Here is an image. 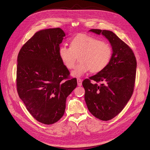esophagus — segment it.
I'll list each match as a JSON object with an SVG mask.
<instances>
[{
  "label": "esophagus",
  "instance_id": "obj_1",
  "mask_svg": "<svg viewBox=\"0 0 150 150\" xmlns=\"http://www.w3.org/2000/svg\"><path fill=\"white\" fill-rule=\"evenodd\" d=\"M77 83H78V86H81L82 85V80H81V79H80V78H77Z\"/></svg>",
  "mask_w": 150,
  "mask_h": 150
}]
</instances>
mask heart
I'll return each mask as SVG.
<instances>
[{"mask_svg":"<svg viewBox=\"0 0 150 150\" xmlns=\"http://www.w3.org/2000/svg\"><path fill=\"white\" fill-rule=\"evenodd\" d=\"M58 53L61 61L69 69L74 68L78 57L80 61L72 74L81 76L89 70L93 73L103 70L111 61L112 50L108 43L96 38L78 35L71 40L70 47L61 45Z\"/></svg>","mask_w":150,"mask_h":150,"instance_id":"heart-1","label":"heart"}]
</instances>
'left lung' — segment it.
Listing matches in <instances>:
<instances>
[{"label":"left lung","mask_w":150,"mask_h":150,"mask_svg":"<svg viewBox=\"0 0 150 150\" xmlns=\"http://www.w3.org/2000/svg\"><path fill=\"white\" fill-rule=\"evenodd\" d=\"M89 31L105 36L112 49L108 66L82 83L89 112L97 119L108 121L122 111L132 95L136 58L130 47L112 31L99 29H91Z\"/></svg>","instance_id":"left-lung-1"}]
</instances>
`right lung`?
Returning a JSON list of instances; mask_svg holds the SVG:
<instances>
[{"mask_svg":"<svg viewBox=\"0 0 150 150\" xmlns=\"http://www.w3.org/2000/svg\"><path fill=\"white\" fill-rule=\"evenodd\" d=\"M65 36L60 28L39 31L22 47L18 57V95L30 114L45 125L63 116L67 97L77 86L59 56Z\"/></svg>","mask_w":150,"mask_h":150,"instance_id":"1","label":"right lung"}]
</instances>
